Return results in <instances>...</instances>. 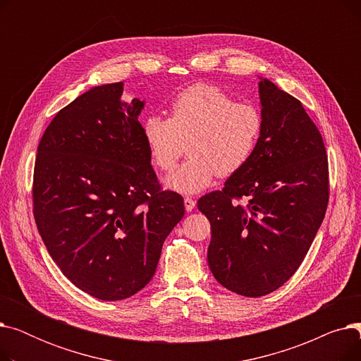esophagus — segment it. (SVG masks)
I'll return each mask as SVG.
<instances>
[{
  "label": "esophagus",
  "instance_id": "obj_1",
  "mask_svg": "<svg viewBox=\"0 0 361 361\" xmlns=\"http://www.w3.org/2000/svg\"><path fill=\"white\" fill-rule=\"evenodd\" d=\"M195 206H196V202L192 197H185L184 199V207H185L187 212H192L195 209Z\"/></svg>",
  "mask_w": 361,
  "mask_h": 361
}]
</instances>
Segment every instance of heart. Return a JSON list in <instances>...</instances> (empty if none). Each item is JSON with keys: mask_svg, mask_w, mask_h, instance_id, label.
<instances>
[{"mask_svg": "<svg viewBox=\"0 0 361 361\" xmlns=\"http://www.w3.org/2000/svg\"><path fill=\"white\" fill-rule=\"evenodd\" d=\"M263 130L260 109L235 102L222 89L196 83L180 92L171 116H149L142 124L149 154L162 171L174 169L188 145L190 157L165 185L183 195L209 187L216 176L235 174L253 157Z\"/></svg>", "mask_w": 361, "mask_h": 361, "instance_id": "obj_1", "label": "heart"}]
</instances>
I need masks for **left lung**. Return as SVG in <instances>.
<instances>
[{"label": "left lung", "instance_id": "8db88e82", "mask_svg": "<svg viewBox=\"0 0 361 361\" xmlns=\"http://www.w3.org/2000/svg\"><path fill=\"white\" fill-rule=\"evenodd\" d=\"M259 98L263 130L253 157L197 202L212 228V275L245 297L267 295L294 275L329 199L324 139L301 102L262 78Z\"/></svg>", "mask_w": 361, "mask_h": 361}]
</instances>
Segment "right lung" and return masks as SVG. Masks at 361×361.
Returning <instances> with one entry per match:
<instances>
[{"instance_id":"1","label":"right lung","mask_w":361,"mask_h":361,"mask_svg":"<svg viewBox=\"0 0 361 361\" xmlns=\"http://www.w3.org/2000/svg\"><path fill=\"white\" fill-rule=\"evenodd\" d=\"M124 83L94 86L64 106L37 146L33 215L45 247L75 287L104 301L131 297L155 275L184 216L162 192Z\"/></svg>"}]
</instances>
